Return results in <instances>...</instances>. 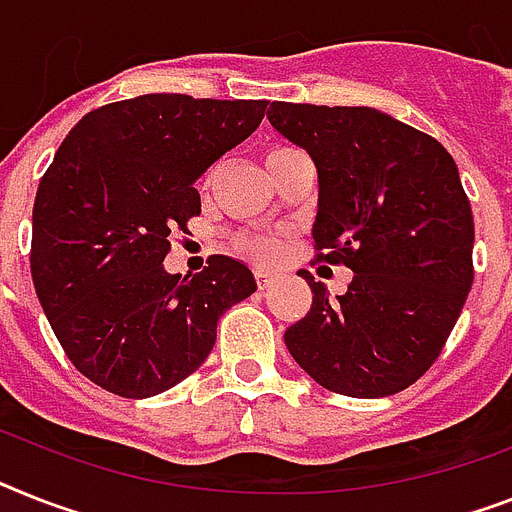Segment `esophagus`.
I'll return each instance as SVG.
<instances>
[{"mask_svg": "<svg viewBox=\"0 0 512 512\" xmlns=\"http://www.w3.org/2000/svg\"><path fill=\"white\" fill-rule=\"evenodd\" d=\"M274 280H277V277H274L272 272H266V269H256V285H259V290L272 287Z\"/></svg>", "mask_w": 512, "mask_h": 512, "instance_id": "obj_1", "label": "esophagus"}]
</instances>
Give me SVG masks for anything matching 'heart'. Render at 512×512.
<instances>
[{"instance_id":"heart-1","label":"heart","mask_w":512,"mask_h":512,"mask_svg":"<svg viewBox=\"0 0 512 512\" xmlns=\"http://www.w3.org/2000/svg\"><path fill=\"white\" fill-rule=\"evenodd\" d=\"M295 154H298V151L287 149V146H272V149H266V167L272 172L274 167H280L285 159H290V156ZM285 243V232H272V235H246V238L238 240V248L240 253L251 256L253 261H274L280 259V253L285 251Z\"/></svg>"}]
</instances>
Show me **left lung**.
Listing matches in <instances>:
<instances>
[{"mask_svg":"<svg viewBox=\"0 0 512 512\" xmlns=\"http://www.w3.org/2000/svg\"><path fill=\"white\" fill-rule=\"evenodd\" d=\"M266 117L316 164V259L353 272L329 298L303 269L314 303L287 327V350L327 390L395 395L437 361L474 282V214L453 156L371 107L272 101Z\"/></svg>","mask_w":512,"mask_h":512,"instance_id":"8db88e82","label":"left lung"}]
</instances>
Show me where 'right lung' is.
<instances>
[{"instance_id":"obj_1","label":"right lung","mask_w":512,"mask_h":512,"mask_svg":"<svg viewBox=\"0 0 512 512\" xmlns=\"http://www.w3.org/2000/svg\"><path fill=\"white\" fill-rule=\"evenodd\" d=\"M266 101L146 94L88 112L62 141L33 204L31 274L75 369L143 400L206 361L251 269L211 256L170 274V232L201 214L196 180L264 120Z\"/></svg>"}]
</instances>
